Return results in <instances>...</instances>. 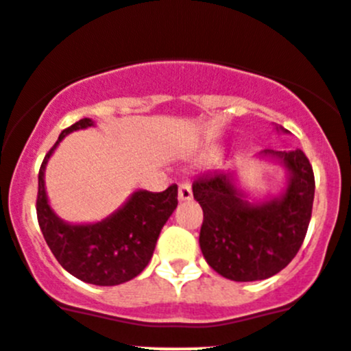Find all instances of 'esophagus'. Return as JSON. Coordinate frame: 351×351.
Wrapping results in <instances>:
<instances>
[{
	"label": "esophagus",
	"mask_w": 351,
	"mask_h": 351,
	"mask_svg": "<svg viewBox=\"0 0 351 351\" xmlns=\"http://www.w3.org/2000/svg\"><path fill=\"white\" fill-rule=\"evenodd\" d=\"M178 199L180 201H183V203H185V201H191L192 199V189L187 182H183L178 185Z\"/></svg>",
	"instance_id": "34e87169"
}]
</instances>
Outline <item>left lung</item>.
I'll return each instance as SVG.
<instances>
[{
    "label": "left lung",
    "instance_id": "8db88e82",
    "mask_svg": "<svg viewBox=\"0 0 351 351\" xmlns=\"http://www.w3.org/2000/svg\"><path fill=\"white\" fill-rule=\"evenodd\" d=\"M278 131H285L280 125ZM285 166L289 183L280 197L250 203L232 173L219 171L192 183L203 208L199 246L219 274L234 282L266 280L289 266L304 241L315 197V175L302 150H264Z\"/></svg>",
    "mask_w": 351,
    "mask_h": 351
}]
</instances>
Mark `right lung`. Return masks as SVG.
Here are the masks:
<instances>
[{"label":"right lung","instance_id":"add662e5","mask_svg":"<svg viewBox=\"0 0 351 351\" xmlns=\"http://www.w3.org/2000/svg\"><path fill=\"white\" fill-rule=\"evenodd\" d=\"M90 125V119L69 125L43 159L38 173V223L53 257L69 274L93 285H121L138 276L152 258L160 229L178 204V187L136 191L121 210L96 223H68L59 219L47 199V162L66 134Z\"/></svg>","mask_w":351,"mask_h":351}]
</instances>
